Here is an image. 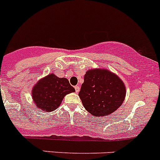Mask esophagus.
I'll list each match as a JSON object with an SVG mask.
<instances>
[{
	"mask_svg": "<svg viewBox=\"0 0 160 160\" xmlns=\"http://www.w3.org/2000/svg\"><path fill=\"white\" fill-rule=\"evenodd\" d=\"M75 90H76V92H77V93H78V92H80V86H76Z\"/></svg>",
	"mask_w": 160,
	"mask_h": 160,
	"instance_id": "esophagus-1",
	"label": "esophagus"
}]
</instances>
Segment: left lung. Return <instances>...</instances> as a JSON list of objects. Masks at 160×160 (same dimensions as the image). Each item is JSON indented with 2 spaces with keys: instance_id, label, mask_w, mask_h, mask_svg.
<instances>
[{
  "instance_id": "left-lung-1",
  "label": "left lung",
  "mask_w": 160,
  "mask_h": 160,
  "mask_svg": "<svg viewBox=\"0 0 160 160\" xmlns=\"http://www.w3.org/2000/svg\"><path fill=\"white\" fill-rule=\"evenodd\" d=\"M125 86L116 74L105 68L88 70L79 96L92 115L104 117L114 113L125 99Z\"/></svg>"
}]
</instances>
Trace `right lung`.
I'll return each instance as SVG.
<instances>
[{"label": "right lung", "instance_id": "obj_1", "mask_svg": "<svg viewBox=\"0 0 160 160\" xmlns=\"http://www.w3.org/2000/svg\"><path fill=\"white\" fill-rule=\"evenodd\" d=\"M74 92L75 89L66 78H59L52 73L37 82L31 95L38 109L51 112L58 108L65 95Z\"/></svg>", "mask_w": 160, "mask_h": 160}]
</instances>
